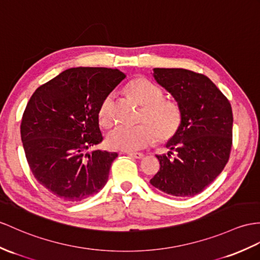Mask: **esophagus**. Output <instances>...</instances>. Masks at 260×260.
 I'll return each instance as SVG.
<instances>
[{"instance_id": "1", "label": "esophagus", "mask_w": 260, "mask_h": 260, "mask_svg": "<svg viewBox=\"0 0 260 260\" xmlns=\"http://www.w3.org/2000/svg\"><path fill=\"white\" fill-rule=\"evenodd\" d=\"M128 155L131 156V157H134V159H142V157L144 156V154L140 153V152H135V153H131V152H129Z\"/></svg>"}]
</instances>
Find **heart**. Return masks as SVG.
Listing matches in <instances>:
<instances>
[{
	"instance_id": "b5f03b06",
	"label": "heart",
	"mask_w": 260,
	"mask_h": 260,
	"mask_svg": "<svg viewBox=\"0 0 260 260\" xmlns=\"http://www.w3.org/2000/svg\"><path fill=\"white\" fill-rule=\"evenodd\" d=\"M130 96L143 106L141 119L148 123L137 125H117L107 135V144L113 150L135 152L148 147L154 141L155 135L161 140L172 137L181 124V111L173 101L164 100L162 90L144 78L135 79L128 87ZM113 94L109 93L98 110L101 124L111 122Z\"/></svg>"
}]
</instances>
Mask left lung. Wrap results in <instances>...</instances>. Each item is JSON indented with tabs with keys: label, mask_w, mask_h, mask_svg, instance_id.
<instances>
[{
	"label": "left lung",
	"mask_w": 260,
	"mask_h": 260,
	"mask_svg": "<svg viewBox=\"0 0 260 260\" xmlns=\"http://www.w3.org/2000/svg\"><path fill=\"white\" fill-rule=\"evenodd\" d=\"M154 80L171 93L181 124L169 139L168 154L156 155L160 170L152 186L178 198L194 196L217 178L230 159L233 112L213 81L183 68H154ZM176 152V156L170 154Z\"/></svg>",
	"instance_id": "left-lung-1"
}]
</instances>
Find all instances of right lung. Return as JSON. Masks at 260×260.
Here are the masks:
<instances>
[{
	"mask_svg": "<svg viewBox=\"0 0 260 260\" xmlns=\"http://www.w3.org/2000/svg\"><path fill=\"white\" fill-rule=\"evenodd\" d=\"M125 78L118 69H66L37 88L25 108L21 138L35 179L68 203L98 193L108 181L116 152L93 150L103 141L98 110Z\"/></svg>",
	"mask_w": 260,
	"mask_h": 260,
	"instance_id": "add662e5",
	"label": "right lung"
}]
</instances>
